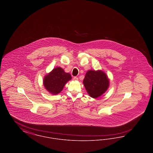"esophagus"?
I'll return each mask as SVG.
<instances>
[{
    "mask_svg": "<svg viewBox=\"0 0 153 153\" xmlns=\"http://www.w3.org/2000/svg\"><path fill=\"white\" fill-rule=\"evenodd\" d=\"M78 80H79L78 77H73V80H74V81H77Z\"/></svg>",
    "mask_w": 153,
    "mask_h": 153,
    "instance_id": "34e87169",
    "label": "esophagus"
}]
</instances>
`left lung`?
<instances>
[{
    "instance_id": "left-lung-1",
    "label": "left lung",
    "mask_w": 153,
    "mask_h": 153,
    "mask_svg": "<svg viewBox=\"0 0 153 153\" xmlns=\"http://www.w3.org/2000/svg\"><path fill=\"white\" fill-rule=\"evenodd\" d=\"M83 84L88 95L96 99L107 91L109 86V79L102 70H89L85 74Z\"/></svg>"
}]
</instances>
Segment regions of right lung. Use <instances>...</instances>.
<instances>
[{"mask_svg": "<svg viewBox=\"0 0 153 153\" xmlns=\"http://www.w3.org/2000/svg\"><path fill=\"white\" fill-rule=\"evenodd\" d=\"M71 79L70 73H66L61 67H56L45 75L43 84L44 87L50 94L57 95L62 91L66 82Z\"/></svg>", "mask_w": 153, "mask_h": 153, "instance_id": "add662e5", "label": "right lung"}]
</instances>
